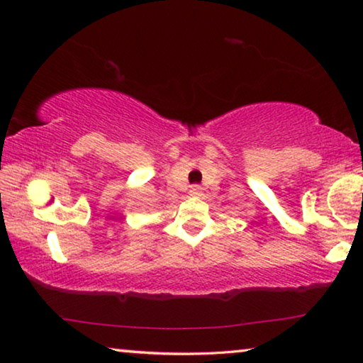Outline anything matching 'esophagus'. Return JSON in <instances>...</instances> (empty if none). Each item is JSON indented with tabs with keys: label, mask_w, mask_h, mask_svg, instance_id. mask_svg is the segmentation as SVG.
<instances>
[{
	"label": "esophagus",
	"mask_w": 363,
	"mask_h": 363,
	"mask_svg": "<svg viewBox=\"0 0 363 363\" xmlns=\"http://www.w3.org/2000/svg\"><path fill=\"white\" fill-rule=\"evenodd\" d=\"M190 193L191 195H200L201 193V188L198 186V185H195V186H191V190H190Z\"/></svg>",
	"instance_id": "1"
}]
</instances>
